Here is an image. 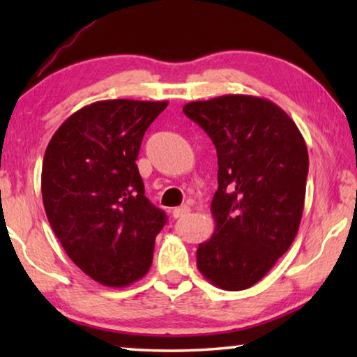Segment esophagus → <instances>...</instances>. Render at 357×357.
Instances as JSON below:
<instances>
[{"mask_svg": "<svg viewBox=\"0 0 357 357\" xmlns=\"http://www.w3.org/2000/svg\"><path fill=\"white\" fill-rule=\"evenodd\" d=\"M189 213H190V208L185 206V204H184V206H179V208L173 211V217H174V219H181V217H184Z\"/></svg>", "mask_w": 357, "mask_h": 357, "instance_id": "esophagus-1", "label": "esophagus"}]
</instances>
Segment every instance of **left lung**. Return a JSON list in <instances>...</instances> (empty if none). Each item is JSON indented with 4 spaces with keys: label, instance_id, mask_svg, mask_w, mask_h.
Returning <instances> with one entry per match:
<instances>
[{
    "label": "left lung",
    "instance_id": "left-lung-1",
    "mask_svg": "<svg viewBox=\"0 0 357 357\" xmlns=\"http://www.w3.org/2000/svg\"><path fill=\"white\" fill-rule=\"evenodd\" d=\"M213 140L215 231L198 245L200 273L241 291L269 273L296 238L305 200L309 153L294 121L268 99L227 94L184 105Z\"/></svg>",
    "mask_w": 357,
    "mask_h": 357
}]
</instances>
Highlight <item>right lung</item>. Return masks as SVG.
Segmentation results:
<instances>
[{
	"instance_id": "obj_1",
	"label": "right lung",
	"mask_w": 357,
	"mask_h": 357,
	"mask_svg": "<svg viewBox=\"0 0 357 357\" xmlns=\"http://www.w3.org/2000/svg\"><path fill=\"white\" fill-rule=\"evenodd\" d=\"M168 102H94L59 126L42 164L47 219L66 253L93 280L123 288L153 263L167 215L144 197L135 164Z\"/></svg>"
}]
</instances>
